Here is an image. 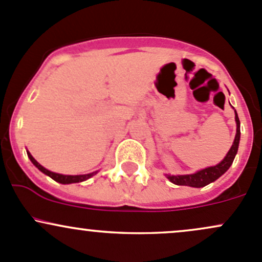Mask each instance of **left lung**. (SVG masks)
<instances>
[{"mask_svg": "<svg viewBox=\"0 0 262 262\" xmlns=\"http://www.w3.org/2000/svg\"><path fill=\"white\" fill-rule=\"evenodd\" d=\"M235 120H236V136L235 141H233L231 148L227 152L225 159L222 160L219 165L211 166V167L204 168V170L198 171L196 173L192 175H181V176H167V179L170 180L172 184L180 185V186H191V187H204L206 185L211 184L215 180H217L221 175H224L227 170H229L230 166L232 165L233 159H235L236 154H237L238 148V142H240V120H238L237 114L235 111Z\"/></svg>", "mask_w": 262, "mask_h": 262, "instance_id": "1", "label": "left lung"}]
</instances>
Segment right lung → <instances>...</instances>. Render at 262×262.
<instances>
[{
  "label": "right lung",
  "mask_w": 262,
  "mask_h": 262,
  "mask_svg": "<svg viewBox=\"0 0 262 262\" xmlns=\"http://www.w3.org/2000/svg\"><path fill=\"white\" fill-rule=\"evenodd\" d=\"M27 155H29L31 162H32L33 165L36 166V167L38 168V170L42 171L43 173H46L47 176H50L51 179L55 180V181L60 182V184H75V182H81V181H85V180L90 179L91 176H94V172L92 173H87V175H61V173H56V172H51V171H49L47 168H45L43 166H41L40 164H38L37 161H36L35 159L32 157V155H31L30 152H27Z\"/></svg>",
  "instance_id": "1"
}]
</instances>
